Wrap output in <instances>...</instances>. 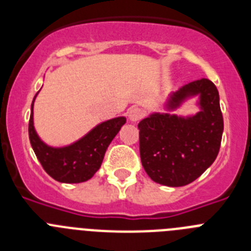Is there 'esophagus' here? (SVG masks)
Returning <instances> with one entry per match:
<instances>
[{
    "label": "esophagus",
    "mask_w": 251,
    "mask_h": 251,
    "mask_svg": "<svg viewBox=\"0 0 251 251\" xmlns=\"http://www.w3.org/2000/svg\"><path fill=\"white\" fill-rule=\"evenodd\" d=\"M143 115H145V112L138 106H132L128 109V118L130 122H138Z\"/></svg>",
    "instance_id": "obj_1"
}]
</instances>
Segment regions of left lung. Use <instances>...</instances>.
Instances as JSON below:
<instances>
[{"label":"left lung","instance_id":"8db88e82","mask_svg":"<svg viewBox=\"0 0 251 251\" xmlns=\"http://www.w3.org/2000/svg\"><path fill=\"white\" fill-rule=\"evenodd\" d=\"M192 98L198 99L199 112L173 113ZM163 109L138 123L142 166L154 182L181 187L199 178L216 159L224 132L220 97L212 81L200 79L171 93Z\"/></svg>","mask_w":251,"mask_h":251}]
</instances>
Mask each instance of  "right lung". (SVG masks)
<instances>
[{
	"label": "right lung",
	"instance_id": "obj_1",
	"mask_svg": "<svg viewBox=\"0 0 251 251\" xmlns=\"http://www.w3.org/2000/svg\"><path fill=\"white\" fill-rule=\"evenodd\" d=\"M37 94L31 104V115L28 122L30 143L37 159L46 171V174L59 182H85L100 168L106 148L118 134L127 119L126 117H117L101 122L81 138L70 145L52 147L40 138L35 129L34 103Z\"/></svg>",
	"mask_w": 251,
	"mask_h": 251
}]
</instances>
